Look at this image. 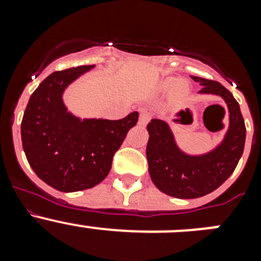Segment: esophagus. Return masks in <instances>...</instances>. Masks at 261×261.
<instances>
[{
  "label": "esophagus",
  "mask_w": 261,
  "mask_h": 261,
  "mask_svg": "<svg viewBox=\"0 0 261 261\" xmlns=\"http://www.w3.org/2000/svg\"><path fill=\"white\" fill-rule=\"evenodd\" d=\"M150 119H151L150 112H147V111H141L140 117H138V124H140V125H146Z\"/></svg>",
  "instance_id": "34e87169"
}]
</instances>
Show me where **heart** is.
Instances as JSON below:
<instances>
[{
    "label": "heart",
    "instance_id": "obj_1",
    "mask_svg": "<svg viewBox=\"0 0 261 261\" xmlns=\"http://www.w3.org/2000/svg\"><path fill=\"white\" fill-rule=\"evenodd\" d=\"M158 91L162 94L171 93L174 100H183L190 94V85L187 81H179L177 78L167 77L159 82Z\"/></svg>",
    "mask_w": 261,
    "mask_h": 261
}]
</instances>
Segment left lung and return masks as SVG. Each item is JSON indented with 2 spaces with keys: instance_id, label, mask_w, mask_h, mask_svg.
I'll return each mask as SVG.
<instances>
[{
  "instance_id": "8db88e82",
  "label": "left lung",
  "mask_w": 261,
  "mask_h": 261,
  "mask_svg": "<svg viewBox=\"0 0 261 261\" xmlns=\"http://www.w3.org/2000/svg\"><path fill=\"white\" fill-rule=\"evenodd\" d=\"M199 94L221 96L229 111V128L221 142L202 154L181 150L168 123L153 119L147 124L146 158L151 180L161 192L176 199H197L216 191L232 174L243 154L246 126L239 103L220 82L192 77Z\"/></svg>"
}]
</instances>
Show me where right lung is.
Here are the masks:
<instances>
[{
  "label": "right lung",
  "mask_w": 261,
  "mask_h": 261,
  "mask_svg": "<svg viewBox=\"0 0 261 261\" xmlns=\"http://www.w3.org/2000/svg\"><path fill=\"white\" fill-rule=\"evenodd\" d=\"M95 65H84L48 75L32 93L23 115L20 136L30 166L45 184L60 192L89 190L105 180L112 158L138 112L124 119L75 116L64 103V93Z\"/></svg>",
  "instance_id": "add662e5"
}]
</instances>
